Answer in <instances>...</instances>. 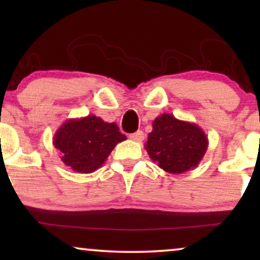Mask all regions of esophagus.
Segmentation results:
<instances>
[{
  "label": "esophagus",
  "instance_id": "34e87169",
  "mask_svg": "<svg viewBox=\"0 0 260 260\" xmlns=\"http://www.w3.org/2000/svg\"><path fill=\"white\" fill-rule=\"evenodd\" d=\"M130 140H133V141H135V142H142L144 140V134H143V131H136V133H134V134H131L130 135Z\"/></svg>",
  "mask_w": 260,
  "mask_h": 260
}]
</instances>
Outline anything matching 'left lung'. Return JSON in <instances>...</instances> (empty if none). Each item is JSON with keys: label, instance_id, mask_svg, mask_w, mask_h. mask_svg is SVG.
Segmentation results:
<instances>
[{"label": "left lung", "instance_id": "left-lung-1", "mask_svg": "<svg viewBox=\"0 0 260 260\" xmlns=\"http://www.w3.org/2000/svg\"><path fill=\"white\" fill-rule=\"evenodd\" d=\"M150 158L170 174H182L197 167L207 151L208 138L195 123L162 113L152 122L144 144Z\"/></svg>", "mask_w": 260, "mask_h": 260}]
</instances>
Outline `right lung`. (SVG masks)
<instances>
[{
	"instance_id": "right-lung-1",
	"label": "right lung",
	"mask_w": 260,
	"mask_h": 260,
	"mask_svg": "<svg viewBox=\"0 0 260 260\" xmlns=\"http://www.w3.org/2000/svg\"><path fill=\"white\" fill-rule=\"evenodd\" d=\"M125 140L116 123L91 115L66 120L55 131L53 144L73 172L90 174L101 168L117 143Z\"/></svg>"
}]
</instances>
